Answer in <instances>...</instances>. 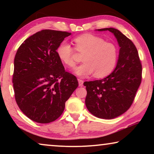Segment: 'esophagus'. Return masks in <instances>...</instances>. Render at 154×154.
<instances>
[{
    "label": "esophagus",
    "mask_w": 154,
    "mask_h": 154,
    "mask_svg": "<svg viewBox=\"0 0 154 154\" xmlns=\"http://www.w3.org/2000/svg\"><path fill=\"white\" fill-rule=\"evenodd\" d=\"M78 82H79V85L80 87L83 86V80L80 79H78Z\"/></svg>",
    "instance_id": "34e87169"
}]
</instances>
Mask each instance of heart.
<instances>
[{
  "mask_svg": "<svg viewBox=\"0 0 154 154\" xmlns=\"http://www.w3.org/2000/svg\"><path fill=\"white\" fill-rule=\"evenodd\" d=\"M75 49L83 54L80 66L76 67L74 72L81 77L87 76L94 72L97 78L106 77L111 74L116 66L119 56V49L116 44L106 42L98 36L85 34L74 39ZM56 54L62 63L69 67H74L75 49L66 41L59 44Z\"/></svg>",
  "mask_w": 154,
  "mask_h": 154,
  "instance_id": "heart-1",
  "label": "heart"
}]
</instances>
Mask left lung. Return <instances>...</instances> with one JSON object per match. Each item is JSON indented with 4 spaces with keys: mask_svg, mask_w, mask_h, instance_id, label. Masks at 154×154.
I'll list each match as a JSON object with an SVG mask.
<instances>
[{
    "mask_svg": "<svg viewBox=\"0 0 154 154\" xmlns=\"http://www.w3.org/2000/svg\"><path fill=\"white\" fill-rule=\"evenodd\" d=\"M97 30L113 33L120 49L113 72L103 79L83 83L87 90L85 105L94 116L110 119L121 116L132 105L141 83L142 65L134 43L120 31L113 28Z\"/></svg>",
    "mask_w": 154,
    "mask_h": 154,
    "instance_id": "1",
    "label": "left lung"
}]
</instances>
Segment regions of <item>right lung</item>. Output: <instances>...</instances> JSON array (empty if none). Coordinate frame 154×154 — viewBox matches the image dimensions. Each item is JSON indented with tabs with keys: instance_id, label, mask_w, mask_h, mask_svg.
<instances>
[{
	"instance_id": "obj_1",
	"label": "right lung",
	"mask_w": 154,
	"mask_h": 154,
	"mask_svg": "<svg viewBox=\"0 0 154 154\" xmlns=\"http://www.w3.org/2000/svg\"><path fill=\"white\" fill-rule=\"evenodd\" d=\"M71 33L43 30L26 38L14 59L15 98L23 113L41 124L55 121L78 87L76 77L66 72L56 49Z\"/></svg>"
}]
</instances>
